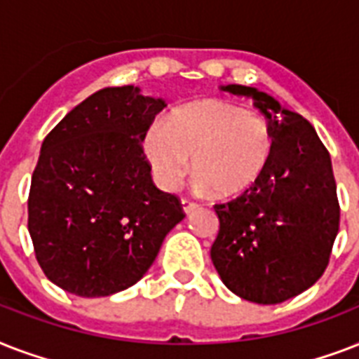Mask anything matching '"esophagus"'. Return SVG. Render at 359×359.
Wrapping results in <instances>:
<instances>
[{
	"label": "esophagus",
	"instance_id": "obj_1",
	"mask_svg": "<svg viewBox=\"0 0 359 359\" xmlns=\"http://www.w3.org/2000/svg\"><path fill=\"white\" fill-rule=\"evenodd\" d=\"M180 203H182V208H184L186 214H191L194 210H197V208L201 207L199 203L191 201V199H188V197H182V201H180Z\"/></svg>",
	"mask_w": 359,
	"mask_h": 359
}]
</instances>
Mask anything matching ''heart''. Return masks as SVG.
<instances>
[{
  "instance_id": "heart-1",
  "label": "heart",
  "mask_w": 359,
  "mask_h": 359,
  "mask_svg": "<svg viewBox=\"0 0 359 359\" xmlns=\"http://www.w3.org/2000/svg\"><path fill=\"white\" fill-rule=\"evenodd\" d=\"M276 135L270 121L227 100H203L154 121L145 134L156 180L175 188L191 168L196 182L219 197L245 191L266 168Z\"/></svg>"
}]
</instances>
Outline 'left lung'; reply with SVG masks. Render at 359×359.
<instances>
[{
  "label": "left lung",
  "instance_id": "left-lung-1",
  "mask_svg": "<svg viewBox=\"0 0 359 359\" xmlns=\"http://www.w3.org/2000/svg\"><path fill=\"white\" fill-rule=\"evenodd\" d=\"M276 135L261 177L238 197L214 205L219 218L210 257L225 287L255 304H281L324 273L339 231V201L328 149L311 123L253 87Z\"/></svg>",
  "mask_w": 359,
  "mask_h": 359
}]
</instances>
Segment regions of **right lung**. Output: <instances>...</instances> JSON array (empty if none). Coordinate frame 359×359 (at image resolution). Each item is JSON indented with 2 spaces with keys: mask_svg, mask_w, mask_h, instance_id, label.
I'll list each match as a JSON object with an SVG mask.
<instances>
[{
  "mask_svg": "<svg viewBox=\"0 0 359 359\" xmlns=\"http://www.w3.org/2000/svg\"><path fill=\"white\" fill-rule=\"evenodd\" d=\"M163 108L134 86L106 87L42 141L27 229L44 276L67 292L98 298L137 283L186 216L154 186L141 145Z\"/></svg>",
  "mask_w": 359,
  "mask_h": 359,
  "instance_id": "right-lung-1",
  "label": "right lung"
}]
</instances>
